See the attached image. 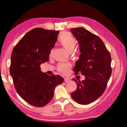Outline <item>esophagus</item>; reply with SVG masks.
<instances>
[{
	"label": "esophagus",
	"instance_id": "obj_1",
	"mask_svg": "<svg viewBox=\"0 0 127 127\" xmlns=\"http://www.w3.org/2000/svg\"><path fill=\"white\" fill-rule=\"evenodd\" d=\"M70 81V79L68 78H64V82L66 83H68Z\"/></svg>",
	"mask_w": 127,
	"mask_h": 127
}]
</instances>
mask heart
I'll return each instance as SVG.
<instances>
[{
    "label": "heart",
    "mask_w": 127,
    "mask_h": 127,
    "mask_svg": "<svg viewBox=\"0 0 127 127\" xmlns=\"http://www.w3.org/2000/svg\"><path fill=\"white\" fill-rule=\"evenodd\" d=\"M58 42L60 45L69 53L72 52L77 44L75 37L69 32H64L61 33L58 37ZM53 50L51 51L50 55H52ZM70 64H69L60 63L58 64L57 70L63 74H66L69 71Z\"/></svg>",
    "instance_id": "obj_1"
}]
</instances>
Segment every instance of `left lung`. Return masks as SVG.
<instances>
[{
  "label": "left lung",
  "mask_w": 127,
  "mask_h": 127,
  "mask_svg": "<svg viewBox=\"0 0 127 127\" xmlns=\"http://www.w3.org/2000/svg\"><path fill=\"white\" fill-rule=\"evenodd\" d=\"M72 34L77 40L80 52L74 71L85 76L82 82L73 78L77 85L71 94L77 103L87 105L103 94L112 72L111 57L103 41L98 36L83 28H72Z\"/></svg>",
  "instance_id": "left-lung-1"
}]
</instances>
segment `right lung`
<instances>
[{
    "instance_id": "right-lung-1",
    "label": "right lung",
    "mask_w": 127,
    "mask_h": 127,
    "mask_svg": "<svg viewBox=\"0 0 127 127\" xmlns=\"http://www.w3.org/2000/svg\"><path fill=\"white\" fill-rule=\"evenodd\" d=\"M59 33V31L33 29L22 38L11 53L10 74L15 88L30 105H47L53 98L56 87L64 82L62 77L48 75L41 71L40 67L49 60Z\"/></svg>"
}]
</instances>
